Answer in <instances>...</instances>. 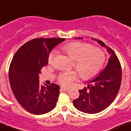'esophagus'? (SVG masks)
<instances>
[{
  "instance_id": "esophagus-1",
  "label": "esophagus",
  "mask_w": 131,
  "mask_h": 131,
  "mask_svg": "<svg viewBox=\"0 0 131 131\" xmlns=\"http://www.w3.org/2000/svg\"><path fill=\"white\" fill-rule=\"evenodd\" d=\"M69 90L68 88H66V87H60V91H68Z\"/></svg>"
}]
</instances>
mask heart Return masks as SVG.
<instances>
[{
    "mask_svg": "<svg viewBox=\"0 0 131 131\" xmlns=\"http://www.w3.org/2000/svg\"><path fill=\"white\" fill-rule=\"evenodd\" d=\"M63 50L74 60L73 66L82 78L89 79L93 77L101 70L105 61L104 51L89 43L71 42L65 45ZM56 51L49 53L48 61L51 63L53 60ZM77 78V73L74 71H65L59 73L58 81L63 85H69Z\"/></svg>",
    "mask_w": 131,
    "mask_h": 131,
    "instance_id": "1",
    "label": "heart"
}]
</instances>
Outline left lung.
<instances>
[{
	"label": "left lung",
	"mask_w": 131,
	"mask_h": 131,
	"mask_svg": "<svg viewBox=\"0 0 131 131\" xmlns=\"http://www.w3.org/2000/svg\"><path fill=\"white\" fill-rule=\"evenodd\" d=\"M94 40L107 48L111 56L103 72L89 81L87 87L79 90V97L73 101L75 108L89 114L101 112L111 105L118 93L122 78L121 66L114 51L101 40Z\"/></svg>",
	"instance_id": "8db88e82"
}]
</instances>
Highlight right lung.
<instances>
[{
	"instance_id": "obj_1",
	"label": "right lung",
	"mask_w": 131,
	"mask_h": 131,
	"mask_svg": "<svg viewBox=\"0 0 131 131\" xmlns=\"http://www.w3.org/2000/svg\"><path fill=\"white\" fill-rule=\"evenodd\" d=\"M64 38H35L17 50L9 67V81L12 91L20 105L30 113L40 115L56 107L60 93L59 85L43 86L39 74L48 65L51 50Z\"/></svg>"
}]
</instances>
